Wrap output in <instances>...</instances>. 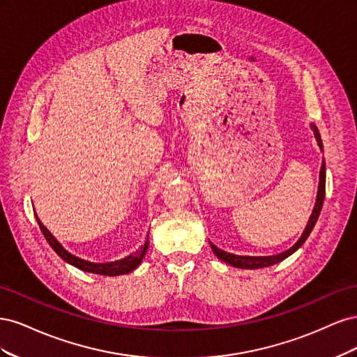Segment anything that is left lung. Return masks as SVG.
<instances>
[{"instance_id":"obj_1","label":"left lung","mask_w":357,"mask_h":357,"mask_svg":"<svg viewBox=\"0 0 357 357\" xmlns=\"http://www.w3.org/2000/svg\"><path fill=\"white\" fill-rule=\"evenodd\" d=\"M310 126L312 129V132H314L316 142H317L320 150L323 152V143H321V138H320L317 126L314 123H310ZM325 186H326V165H325V160H321L320 176H319V189H317V197H316L314 208H312V213L310 215V219H308V223L305 226L304 232H302V235L299 236V240L294 245H291L289 250H286L283 253H278V255H273V256H240V255L223 252V250H220L219 247H215L213 243H210L213 253L218 256L220 261H223L225 264H229L231 266L241 268V269L266 268V266H271V265H275L278 262L284 261L286 257H289L291 253H295L298 248L305 243V240L308 238V235L311 234L312 228H314V225H316V222L319 219V214H320L321 207H323V201H325Z\"/></svg>"}]
</instances>
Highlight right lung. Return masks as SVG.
I'll list each match as a JSON object with an SVG mask.
<instances>
[{
	"label": "right lung",
	"instance_id": "add662e5",
	"mask_svg": "<svg viewBox=\"0 0 357 357\" xmlns=\"http://www.w3.org/2000/svg\"><path fill=\"white\" fill-rule=\"evenodd\" d=\"M36 219H37V223L40 226V229L43 232V235H45L46 241L50 244V247L53 248V250L56 252V255L59 257H62L63 261H66L67 264L75 266L82 269V271L84 273H92V274H100V275H109V277H116V275H123V274H129L132 273L134 269L142 264L143 257L147 252L149 248V238H146V243L139 247V250L128 255L122 259H119V261H114V262H104V264H96V262H89V261H84V259L82 257H77L71 255L68 250H66L63 248V245L53 236V234L46 228L45 225L41 223V220L38 219V215L36 213Z\"/></svg>",
	"mask_w": 357,
	"mask_h": 357
}]
</instances>
